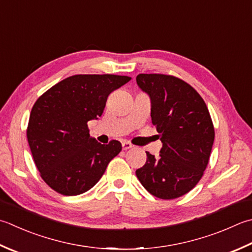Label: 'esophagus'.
I'll list each match as a JSON object with an SVG mask.
<instances>
[{
    "label": "esophagus",
    "mask_w": 252,
    "mask_h": 252,
    "mask_svg": "<svg viewBox=\"0 0 252 252\" xmlns=\"http://www.w3.org/2000/svg\"><path fill=\"white\" fill-rule=\"evenodd\" d=\"M132 147H133V145L131 144L130 142H123V143H122V149L125 150V151L130 150V149H132Z\"/></svg>",
    "instance_id": "1"
}]
</instances>
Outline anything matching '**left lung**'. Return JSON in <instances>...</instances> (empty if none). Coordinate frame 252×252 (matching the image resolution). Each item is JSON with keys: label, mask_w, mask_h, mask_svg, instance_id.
Masks as SVG:
<instances>
[{"label": "left lung", "mask_w": 252, "mask_h": 252, "mask_svg": "<svg viewBox=\"0 0 252 252\" xmlns=\"http://www.w3.org/2000/svg\"><path fill=\"white\" fill-rule=\"evenodd\" d=\"M136 83L151 97L152 123L162 143L158 158L146 152L136 177L156 198H179L194 188L209 164L215 136L209 109L199 93L176 76L139 74Z\"/></svg>", "instance_id": "1"}]
</instances>
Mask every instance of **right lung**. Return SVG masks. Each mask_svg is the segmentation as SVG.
<instances>
[{"label":"right lung","instance_id":"add662e5","mask_svg":"<svg viewBox=\"0 0 252 252\" xmlns=\"http://www.w3.org/2000/svg\"><path fill=\"white\" fill-rule=\"evenodd\" d=\"M131 80L113 74H78L59 82L32 106L27 140L40 177L63 195L95 186L122 150L119 141L100 144L87 122L100 117L109 94Z\"/></svg>","mask_w":252,"mask_h":252}]
</instances>
